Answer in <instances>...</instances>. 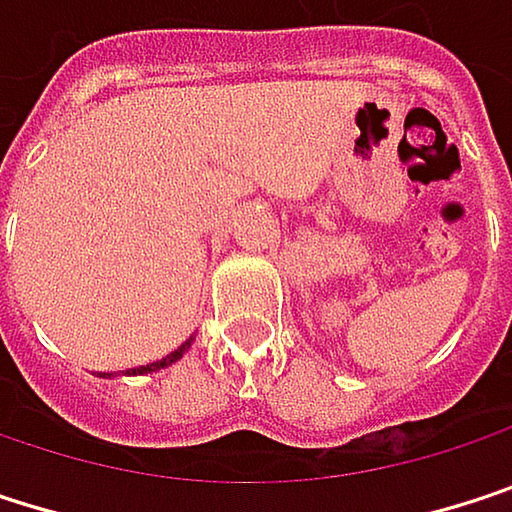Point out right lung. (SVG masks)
Listing matches in <instances>:
<instances>
[{
    "mask_svg": "<svg viewBox=\"0 0 512 512\" xmlns=\"http://www.w3.org/2000/svg\"><path fill=\"white\" fill-rule=\"evenodd\" d=\"M187 346H190V343H184L181 349H175V352H172V355H166L163 361H154V364H148V367H139V370H133V376H136V373H154V370H163V367L175 364V361L184 355V349H187ZM107 376H110V373H107Z\"/></svg>",
    "mask_w": 512,
    "mask_h": 512,
    "instance_id": "1",
    "label": "right lung"
}]
</instances>
